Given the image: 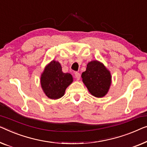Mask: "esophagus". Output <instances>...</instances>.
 <instances>
[{"label":"esophagus","instance_id":"34e87169","mask_svg":"<svg viewBox=\"0 0 147 147\" xmlns=\"http://www.w3.org/2000/svg\"><path fill=\"white\" fill-rule=\"evenodd\" d=\"M75 78H76L77 80H80V74L79 73H75Z\"/></svg>","mask_w":147,"mask_h":147}]
</instances>
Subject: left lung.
Listing matches in <instances>:
<instances>
[{
	"label": "left lung",
	"instance_id": "8db88e82",
	"mask_svg": "<svg viewBox=\"0 0 147 147\" xmlns=\"http://www.w3.org/2000/svg\"><path fill=\"white\" fill-rule=\"evenodd\" d=\"M81 77L83 83L92 96L102 98L108 94L111 84V74L100 61H90Z\"/></svg>",
	"mask_w": 147,
	"mask_h": 147
}]
</instances>
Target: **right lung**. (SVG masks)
Wrapping results in <instances>:
<instances>
[{"instance_id":"right-lung-1","label":"right lung","mask_w":147,"mask_h":147,"mask_svg":"<svg viewBox=\"0 0 147 147\" xmlns=\"http://www.w3.org/2000/svg\"><path fill=\"white\" fill-rule=\"evenodd\" d=\"M73 82V76L63 73L60 63L55 60L46 65L40 77L41 88L46 96L51 100L63 97L67 88Z\"/></svg>"}]
</instances>
